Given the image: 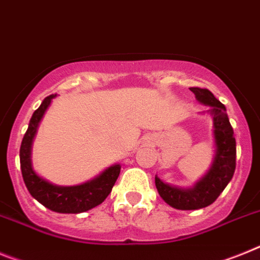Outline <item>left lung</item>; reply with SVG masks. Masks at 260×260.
Listing matches in <instances>:
<instances>
[{
    "label": "left lung",
    "mask_w": 260,
    "mask_h": 260,
    "mask_svg": "<svg viewBox=\"0 0 260 260\" xmlns=\"http://www.w3.org/2000/svg\"><path fill=\"white\" fill-rule=\"evenodd\" d=\"M189 89L200 103L210 106L209 113L213 117L217 152L209 172L190 189L171 187L155 176V185L161 199L172 208L181 210L201 209L214 203L232 180L236 171V138L225 105L219 103L206 88L192 86Z\"/></svg>",
    "instance_id": "left-lung-1"
}]
</instances>
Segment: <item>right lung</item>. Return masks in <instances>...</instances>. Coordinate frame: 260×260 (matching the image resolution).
Here are the masks:
<instances>
[{"label":"right lung","instance_id":"add662e5","mask_svg":"<svg viewBox=\"0 0 260 260\" xmlns=\"http://www.w3.org/2000/svg\"><path fill=\"white\" fill-rule=\"evenodd\" d=\"M56 94H50L43 100L41 106L32 114L27 132L22 139L19 150L22 177L30 194L42 205L57 213H81L100 205L112 192L113 185L121 172V166L115 164L104 171L94 180L76 187H57L38 176L31 167V143L37 133V127L43 117L51 100Z\"/></svg>","mask_w":260,"mask_h":260}]
</instances>
